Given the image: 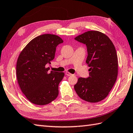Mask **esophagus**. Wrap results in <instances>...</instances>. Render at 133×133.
I'll return each mask as SVG.
<instances>
[{
	"label": "esophagus",
	"mask_w": 133,
	"mask_h": 133,
	"mask_svg": "<svg viewBox=\"0 0 133 133\" xmlns=\"http://www.w3.org/2000/svg\"><path fill=\"white\" fill-rule=\"evenodd\" d=\"M66 75H67V76H72V75H73L72 74H71V73H70L69 72H66Z\"/></svg>",
	"instance_id": "1"
}]
</instances>
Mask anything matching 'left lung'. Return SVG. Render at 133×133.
I'll list each match as a JSON object with an SVG mask.
<instances>
[{
	"mask_svg": "<svg viewBox=\"0 0 133 133\" xmlns=\"http://www.w3.org/2000/svg\"><path fill=\"white\" fill-rule=\"evenodd\" d=\"M87 46L86 63L89 76L79 78L74 85L76 94L89 103L104 100L109 94L118 75V58L115 46L105 34L96 30L88 31L75 38Z\"/></svg>",
	"mask_w": 133,
	"mask_h": 133,
	"instance_id": "8db88e82",
	"label": "left lung"
}]
</instances>
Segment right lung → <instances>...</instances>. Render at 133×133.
<instances>
[{"instance_id":"1","label":"right lung","mask_w":133,"mask_h":133,"mask_svg":"<svg viewBox=\"0 0 133 133\" xmlns=\"http://www.w3.org/2000/svg\"><path fill=\"white\" fill-rule=\"evenodd\" d=\"M63 41L59 36L45 34L30 41L20 52L16 64L17 82L23 93L33 104H48L58 95L63 72L51 71L46 64L54 59L57 46Z\"/></svg>"}]
</instances>
